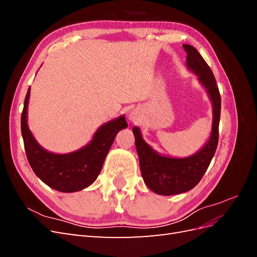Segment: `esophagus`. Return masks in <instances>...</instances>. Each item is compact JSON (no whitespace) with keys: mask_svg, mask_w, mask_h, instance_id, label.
I'll return each mask as SVG.
<instances>
[{"mask_svg":"<svg viewBox=\"0 0 257 257\" xmlns=\"http://www.w3.org/2000/svg\"><path fill=\"white\" fill-rule=\"evenodd\" d=\"M128 118H130V120H132V121H136V120L139 119V114H138V112H137L136 110H133V111L130 112Z\"/></svg>","mask_w":257,"mask_h":257,"instance_id":"obj_1","label":"esophagus"}]
</instances>
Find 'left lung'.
<instances>
[{"label": "left lung", "mask_w": 257, "mask_h": 257, "mask_svg": "<svg viewBox=\"0 0 257 257\" xmlns=\"http://www.w3.org/2000/svg\"><path fill=\"white\" fill-rule=\"evenodd\" d=\"M188 53L186 66L197 75L207 90L213 107L212 131L207 144L195 154L177 159L164 157L154 151L142 137L137 126L133 127L141 172L146 185L159 195H176L192 190L205 175L219 143L221 95L211 68L191 45H182Z\"/></svg>", "instance_id": "obj_1"}]
</instances>
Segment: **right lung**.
Here are the masks:
<instances>
[{
    "instance_id": "1",
    "label": "right lung",
    "mask_w": 257,
    "mask_h": 257,
    "mask_svg": "<svg viewBox=\"0 0 257 257\" xmlns=\"http://www.w3.org/2000/svg\"><path fill=\"white\" fill-rule=\"evenodd\" d=\"M30 88L21 114V134L27 158L35 175L50 188L65 193L81 191L96 180L106 155L118 132L127 127L125 116L103 124L92 141L81 149L67 154H56L40 146L29 130L27 115Z\"/></svg>"
}]
</instances>
